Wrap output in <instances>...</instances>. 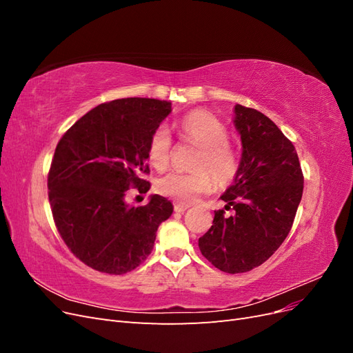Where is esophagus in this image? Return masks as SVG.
I'll return each instance as SVG.
<instances>
[{
    "mask_svg": "<svg viewBox=\"0 0 353 353\" xmlns=\"http://www.w3.org/2000/svg\"><path fill=\"white\" fill-rule=\"evenodd\" d=\"M190 206L188 205H183V203H175V206H174V209H175V212H184V210H187Z\"/></svg>",
    "mask_w": 353,
    "mask_h": 353,
    "instance_id": "1",
    "label": "esophagus"
}]
</instances>
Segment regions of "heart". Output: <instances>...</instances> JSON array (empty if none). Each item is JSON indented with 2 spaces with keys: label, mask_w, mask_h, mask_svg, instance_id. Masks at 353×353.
<instances>
[{
  "label": "heart",
  "mask_w": 353,
  "mask_h": 353,
  "mask_svg": "<svg viewBox=\"0 0 353 353\" xmlns=\"http://www.w3.org/2000/svg\"><path fill=\"white\" fill-rule=\"evenodd\" d=\"M178 128L184 141L200 147L194 162V168L199 170L169 172L157 179L156 190L165 197L188 205L200 194L212 190L213 178L208 174L210 172L221 184H227L236 178L240 168V157L236 147L228 141V128L208 112H193L184 116L179 121ZM172 148V135L165 125H159L148 138V162L153 168L163 170L170 162Z\"/></svg>",
  "instance_id": "heart-1"
}]
</instances>
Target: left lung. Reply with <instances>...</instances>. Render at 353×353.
<instances>
[{
  "label": "left lung",
  "mask_w": 353,
  "mask_h": 353,
  "mask_svg": "<svg viewBox=\"0 0 353 353\" xmlns=\"http://www.w3.org/2000/svg\"><path fill=\"white\" fill-rule=\"evenodd\" d=\"M234 112L243 156L234 184L221 197L234 215L215 210L199 248L215 268L241 274L268 261L288 236L303 193V174L293 143L268 116L241 104Z\"/></svg>",
  "instance_id": "left-lung-1"
}]
</instances>
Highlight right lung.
<instances>
[{
  "label": "right lung",
  "instance_id": "obj_1",
  "mask_svg": "<svg viewBox=\"0 0 353 353\" xmlns=\"http://www.w3.org/2000/svg\"><path fill=\"white\" fill-rule=\"evenodd\" d=\"M170 103L121 99L83 114L63 134L48 172V200L69 250L90 268L122 275L152 253L156 231L174 212L154 194L145 206L125 203L130 188L147 193V144Z\"/></svg>",
  "mask_w": 353,
  "mask_h": 353
}]
</instances>
